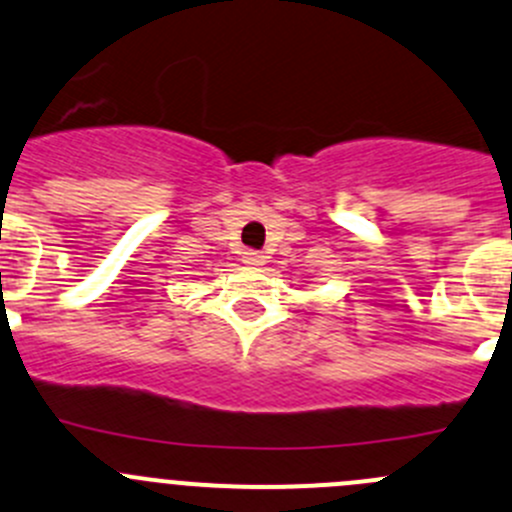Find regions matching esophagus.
Listing matches in <instances>:
<instances>
[{
	"instance_id": "obj_1",
	"label": "esophagus",
	"mask_w": 512,
	"mask_h": 512,
	"mask_svg": "<svg viewBox=\"0 0 512 512\" xmlns=\"http://www.w3.org/2000/svg\"><path fill=\"white\" fill-rule=\"evenodd\" d=\"M242 262H245V265H250V267H260L262 262H265V255H262V252H257V250H245V252H242Z\"/></svg>"
}]
</instances>
